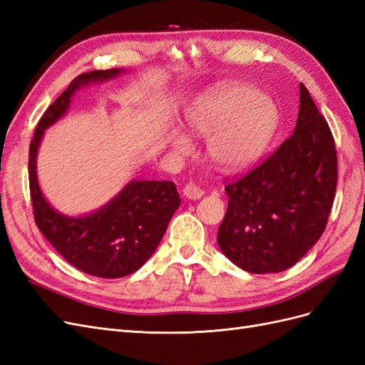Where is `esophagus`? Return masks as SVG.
Instances as JSON below:
<instances>
[{
	"label": "esophagus",
	"mask_w": 365,
	"mask_h": 365,
	"mask_svg": "<svg viewBox=\"0 0 365 365\" xmlns=\"http://www.w3.org/2000/svg\"><path fill=\"white\" fill-rule=\"evenodd\" d=\"M182 195L187 197V200L196 201V200H201L202 195H204V190L200 189V187H197L196 184L189 182V184H185V187L182 189Z\"/></svg>",
	"instance_id": "1"
}]
</instances>
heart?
I'll return each instance as SVG.
<instances>
[{"label": "heart", "instance_id": "obj_1", "mask_svg": "<svg viewBox=\"0 0 365 365\" xmlns=\"http://www.w3.org/2000/svg\"><path fill=\"white\" fill-rule=\"evenodd\" d=\"M192 134L208 138V157L219 169L240 172L252 168L267 152L279 126L275 105L251 86L230 85L200 96L187 111ZM169 143L175 152L189 153L192 140L172 129Z\"/></svg>", "mask_w": 365, "mask_h": 365}]
</instances>
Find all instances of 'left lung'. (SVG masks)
Instances as JSON below:
<instances>
[{
    "label": "left lung",
    "instance_id": "left-lung-1",
    "mask_svg": "<svg viewBox=\"0 0 365 365\" xmlns=\"http://www.w3.org/2000/svg\"><path fill=\"white\" fill-rule=\"evenodd\" d=\"M336 150L327 121L300 83L292 135L244 178L225 187L220 251L254 274L291 268L322 237L336 190Z\"/></svg>",
    "mask_w": 365,
    "mask_h": 365
}]
</instances>
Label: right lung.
Masks as SVG:
<instances>
[{"instance_id":"1","label":"right lung","mask_w":365,"mask_h":365,"mask_svg":"<svg viewBox=\"0 0 365 365\" xmlns=\"http://www.w3.org/2000/svg\"><path fill=\"white\" fill-rule=\"evenodd\" d=\"M123 68L77 76L39 120L29 152V182L36 225L61 256L79 271L102 279H120L145 264L168 230L181 200L172 181L132 180L111 201L91 213L68 216L43 196L36 170L46 130L67 114L76 91L117 79Z\"/></svg>"}]
</instances>
